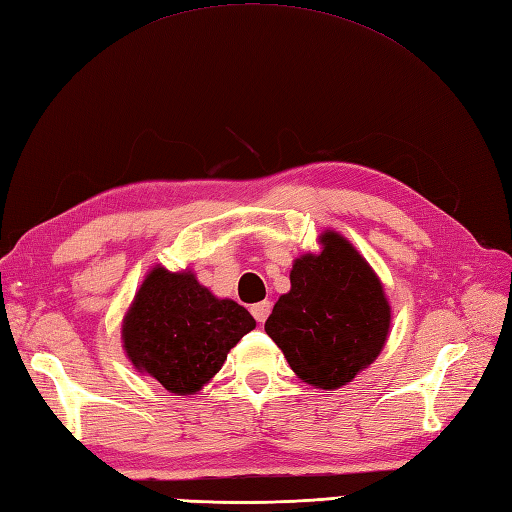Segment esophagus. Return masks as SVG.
Listing matches in <instances>:
<instances>
[{
  "instance_id": "obj_1",
  "label": "esophagus",
  "mask_w": 512,
  "mask_h": 512,
  "mask_svg": "<svg viewBox=\"0 0 512 512\" xmlns=\"http://www.w3.org/2000/svg\"><path fill=\"white\" fill-rule=\"evenodd\" d=\"M269 313H271V302H258V304H254L252 306V315L256 317V322H260L263 324L267 317H269Z\"/></svg>"
}]
</instances>
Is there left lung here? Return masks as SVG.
<instances>
[{
  "mask_svg": "<svg viewBox=\"0 0 512 512\" xmlns=\"http://www.w3.org/2000/svg\"><path fill=\"white\" fill-rule=\"evenodd\" d=\"M322 254L291 269L265 331L306 383L335 390L379 357L390 331V304L379 278L344 236L326 232Z\"/></svg>",
  "mask_w": 512,
  "mask_h": 512,
  "instance_id": "8db88e82",
  "label": "left lung"
}]
</instances>
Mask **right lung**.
<instances>
[{
  "label": "right lung",
  "mask_w": 512,
  "mask_h": 512,
  "mask_svg": "<svg viewBox=\"0 0 512 512\" xmlns=\"http://www.w3.org/2000/svg\"><path fill=\"white\" fill-rule=\"evenodd\" d=\"M254 326L245 306L214 298L192 274L155 267L124 317L122 339L135 368L168 392L195 394Z\"/></svg>",
  "instance_id": "obj_1"
}]
</instances>
